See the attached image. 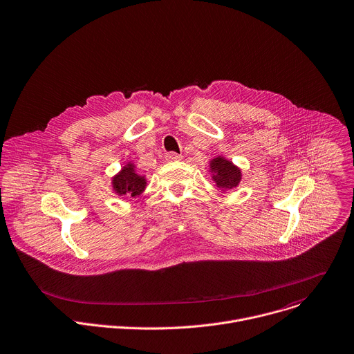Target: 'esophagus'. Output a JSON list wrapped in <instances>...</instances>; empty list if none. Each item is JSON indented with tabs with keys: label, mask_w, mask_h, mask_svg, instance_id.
Returning a JSON list of instances; mask_svg holds the SVG:
<instances>
[{
	"label": "esophagus",
	"mask_w": 354,
	"mask_h": 354,
	"mask_svg": "<svg viewBox=\"0 0 354 354\" xmlns=\"http://www.w3.org/2000/svg\"><path fill=\"white\" fill-rule=\"evenodd\" d=\"M165 160L167 161H179V160H182V156L178 153H167Z\"/></svg>",
	"instance_id": "esophagus-1"
}]
</instances>
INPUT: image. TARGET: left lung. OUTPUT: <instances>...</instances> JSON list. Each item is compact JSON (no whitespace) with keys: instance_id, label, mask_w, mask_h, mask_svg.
Listing matches in <instances>:
<instances>
[{"instance_id":"8db88e82","label":"left lung","mask_w":354,"mask_h":354,"mask_svg":"<svg viewBox=\"0 0 354 354\" xmlns=\"http://www.w3.org/2000/svg\"><path fill=\"white\" fill-rule=\"evenodd\" d=\"M208 171L211 174V179L222 193L238 187L242 180V169L223 156H216L212 158L209 161Z\"/></svg>"}]
</instances>
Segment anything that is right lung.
<instances>
[{
    "instance_id": "obj_1",
    "label": "right lung",
    "mask_w": 354,
    "mask_h": 354,
    "mask_svg": "<svg viewBox=\"0 0 354 354\" xmlns=\"http://www.w3.org/2000/svg\"><path fill=\"white\" fill-rule=\"evenodd\" d=\"M146 176L138 172L136 164L132 161L125 162L121 171L111 178V189L116 196L138 197L146 190Z\"/></svg>"
}]
</instances>
